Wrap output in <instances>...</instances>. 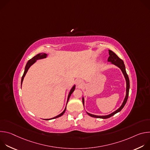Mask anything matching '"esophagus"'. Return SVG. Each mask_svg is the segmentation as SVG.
<instances>
[{
	"instance_id": "esophagus-1",
	"label": "esophagus",
	"mask_w": 150,
	"mask_h": 150,
	"mask_svg": "<svg viewBox=\"0 0 150 150\" xmlns=\"http://www.w3.org/2000/svg\"><path fill=\"white\" fill-rule=\"evenodd\" d=\"M82 84V80H81V79H78V80H77V81H76V85H78V86H81V85Z\"/></svg>"
}]
</instances>
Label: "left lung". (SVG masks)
Returning a JSON list of instances; mask_svg holds the SVG:
<instances>
[{
	"instance_id": "1",
	"label": "left lung",
	"mask_w": 150,
	"mask_h": 150,
	"mask_svg": "<svg viewBox=\"0 0 150 150\" xmlns=\"http://www.w3.org/2000/svg\"><path fill=\"white\" fill-rule=\"evenodd\" d=\"M109 55L110 56L108 58V62H111L112 64H114V65H115L116 66H117V67H119L122 73L124 75V76L125 78V79H126V96H125V98L124 99V101L122 104V105L120 107V108L116 110L115 112H113L112 113L109 115H106V116H96V115H91L88 112H87V113L91 116V117H96V118H101V119H108V118H109L110 117H112V116L115 115L116 113L119 112L120 111H121V110L123 108V107L125 106V105L126 104V101L127 100V98H128V96H129V87H130V85H129V77H128V75L126 72V69H125V64H124V62L123 61L120 59L113 52H112V50H109ZM82 103H83V105H84V99L82 97Z\"/></svg>"
}]
</instances>
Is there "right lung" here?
<instances>
[{
	"label": "right lung",
	"mask_w": 150,
	"mask_h": 150,
	"mask_svg": "<svg viewBox=\"0 0 150 150\" xmlns=\"http://www.w3.org/2000/svg\"><path fill=\"white\" fill-rule=\"evenodd\" d=\"M46 56H47V54H46V53H39V54H37L36 56H35L34 57H33L32 59H31L30 60H29L28 61V62L27 63V65H26V66H25V71H24V74H23V76H22V79H21V85H22V83H23L24 78L25 75H26V74H27V72L28 69L30 68V67L33 65V63H34L36 62L37 60H38V59H43V58H46ZM75 88V85H74V86L72 88V89L71 90V91H70V92H69V94L68 97L67 103H68V100H69V97H70L72 93L74 92ZM66 109H67V107L65 108V110H63V112L62 113H60V115H57V116H56V117H53V118H51V119H45V120H51V119H56V118H57V117H60L61 116H62V115L64 114V113H65V110H66Z\"/></svg>",
	"instance_id": "right-lung-1"
}]
</instances>
